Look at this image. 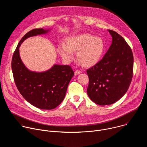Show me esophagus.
<instances>
[{
	"mask_svg": "<svg viewBox=\"0 0 147 147\" xmlns=\"http://www.w3.org/2000/svg\"><path fill=\"white\" fill-rule=\"evenodd\" d=\"M81 73V71L80 70H76L75 71V72H74V74H75V76H77V75L80 74Z\"/></svg>",
	"mask_w": 147,
	"mask_h": 147,
	"instance_id": "34e87169",
	"label": "esophagus"
}]
</instances>
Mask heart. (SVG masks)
Returning a JSON list of instances; mask_svg holds the SVG:
<instances>
[{
	"label": "heart",
	"instance_id": "obj_1",
	"mask_svg": "<svg viewBox=\"0 0 147 147\" xmlns=\"http://www.w3.org/2000/svg\"><path fill=\"white\" fill-rule=\"evenodd\" d=\"M105 44L102 38L90 34H84L69 38L66 45L61 44L58 51L61 57L67 61L73 59V52H77L80 64L86 67L97 64L102 58Z\"/></svg>",
	"mask_w": 147,
	"mask_h": 147
}]
</instances>
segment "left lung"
<instances>
[{
  "label": "left lung",
  "mask_w": 147,
  "mask_h": 147,
  "mask_svg": "<svg viewBox=\"0 0 147 147\" xmlns=\"http://www.w3.org/2000/svg\"><path fill=\"white\" fill-rule=\"evenodd\" d=\"M108 31L112 37V45L98 63L87 70L88 95L100 105H108L119 100L128 90L133 75L131 48L116 32Z\"/></svg>",
  "instance_id": "1"
}]
</instances>
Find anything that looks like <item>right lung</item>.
<instances>
[{
  "mask_svg": "<svg viewBox=\"0 0 147 147\" xmlns=\"http://www.w3.org/2000/svg\"><path fill=\"white\" fill-rule=\"evenodd\" d=\"M43 28L33 29L19 42L13 53L11 69L16 86L24 99L42 109H53L64 99L69 84L74 74L71 66L54 65L50 70L36 73L28 70L19 55V47L30 36L46 33Z\"/></svg>",
  "mask_w": 147,
  "mask_h": 147,
  "instance_id": "obj_1",
  "label": "right lung"
}]
</instances>
